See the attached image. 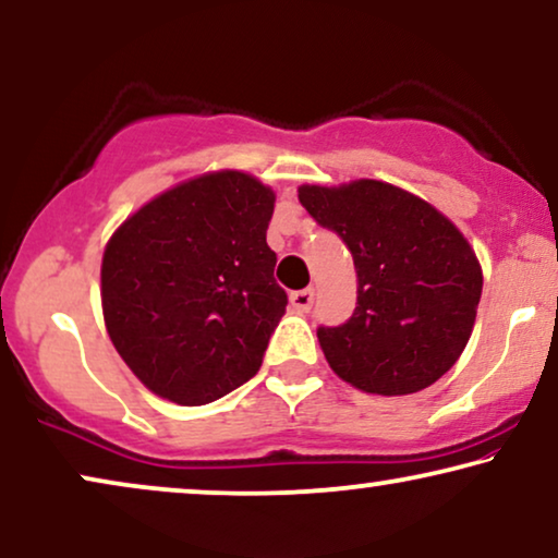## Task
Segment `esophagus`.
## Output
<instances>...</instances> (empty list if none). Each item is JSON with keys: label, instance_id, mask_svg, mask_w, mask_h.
I'll return each mask as SVG.
<instances>
[{"label": "esophagus", "instance_id": "obj_1", "mask_svg": "<svg viewBox=\"0 0 558 558\" xmlns=\"http://www.w3.org/2000/svg\"><path fill=\"white\" fill-rule=\"evenodd\" d=\"M291 306L299 311V314H306V311L314 306V288H303V291L291 293Z\"/></svg>", "mask_w": 558, "mask_h": 558}]
</instances>
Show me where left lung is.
<instances>
[{
    "mask_svg": "<svg viewBox=\"0 0 558 558\" xmlns=\"http://www.w3.org/2000/svg\"><path fill=\"white\" fill-rule=\"evenodd\" d=\"M301 204L352 252L356 308L318 326L324 356L354 388L408 396L449 373L470 341L482 267L464 234L398 185H301Z\"/></svg>",
    "mask_w": 558,
    "mask_h": 558,
    "instance_id": "8db88e82",
    "label": "left lung"
}]
</instances>
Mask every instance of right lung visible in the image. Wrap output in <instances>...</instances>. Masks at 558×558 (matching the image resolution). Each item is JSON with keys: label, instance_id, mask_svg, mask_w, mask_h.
I'll use <instances>...</instances> for the list:
<instances>
[{"label": "right lung", "instance_id": "obj_1", "mask_svg": "<svg viewBox=\"0 0 558 558\" xmlns=\"http://www.w3.org/2000/svg\"><path fill=\"white\" fill-rule=\"evenodd\" d=\"M272 209L257 178L219 170L160 193L111 234L104 324L155 396L204 405L257 375L288 306L265 240Z\"/></svg>", "mask_w": 558, "mask_h": 558}]
</instances>
